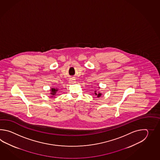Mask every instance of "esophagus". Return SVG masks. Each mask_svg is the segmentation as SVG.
Listing matches in <instances>:
<instances>
[{
	"label": "esophagus",
	"mask_w": 160,
	"mask_h": 160,
	"mask_svg": "<svg viewBox=\"0 0 160 160\" xmlns=\"http://www.w3.org/2000/svg\"><path fill=\"white\" fill-rule=\"evenodd\" d=\"M75 79L74 78H71L70 79V80H69V83H75Z\"/></svg>",
	"instance_id": "1"
}]
</instances>
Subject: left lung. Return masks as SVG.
Here are the masks:
<instances>
[{
	"instance_id": "left-lung-1",
	"label": "left lung",
	"mask_w": 160,
	"mask_h": 160,
	"mask_svg": "<svg viewBox=\"0 0 160 160\" xmlns=\"http://www.w3.org/2000/svg\"><path fill=\"white\" fill-rule=\"evenodd\" d=\"M98 88H100L98 87ZM94 94H95V95H96L97 97H98V98H99V97L102 95V93H101V92H97L96 90L94 91Z\"/></svg>"
}]
</instances>
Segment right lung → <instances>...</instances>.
Wrapping results in <instances>:
<instances>
[{"label": "right lung", "mask_w": 160, "mask_h": 160, "mask_svg": "<svg viewBox=\"0 0 160 160\" xmlns=\"http://www.w3.org/2000/svg\"><path fill=\"white\" fill-rule=\"evenodd\" d=\"M50 91V97L55 98V96L57 95V92L58 91V88H51Z\"/></svg>", "instance_id": "add662e5"}]
</instances>
